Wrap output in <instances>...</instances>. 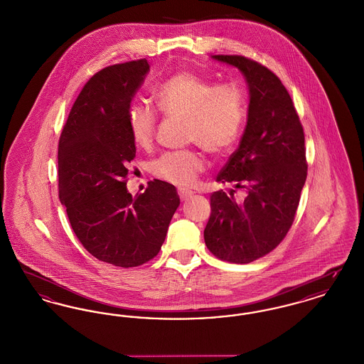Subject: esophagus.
Wrapping results in <instances>:
<instances>
[{
  "label": "esophagus",
  "instance_id": "obj_1",
  "mask_svg": "<svg viewBox=\"0 0 364 364\" xmlns=\"http://www.w3.org/2000/svg\"><path fill=\"white\" fill-rule=\"evenodd\" d=\"M177 192H178V196H180V199H181V200H188V199H191V198L193 196V192L190 190L180 188Z\"/></svg>",
  "mask_w": 364,
  "mask_h": 364
}]
</instances>
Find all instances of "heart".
<instances>
[{
	"label": "heart",
	"instance_id": "1",
	"mask_svg": "<svg viewBox=\"0 0 364 364\" xmlns=\"http://www.w3.org/2000/svg\"><path fill=\"white\" fill-rule=\"evenodd\" d=\"M154 98L164 114L186 120V140L198 143L208 154L225 156L242 138L247 102L240 87L215 85L195 72L183 70L161 83ZM128 127L134 143L150 149L156 136V110L134 102L128 109ZM150 169L159 180L188 187L205 171V159L196 149L165 151L151 161Z\"/></svg>",
	"mask_w": 364,
	"mask_h": 364
}]
</instances>
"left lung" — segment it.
Masks as SVG:
<instances>
[{
	"instance_id": "8db88e82",
	"label": "left lung",
	"mask_w": 364,
	"mask_h": 364,
	"mask_svg": "<svg viewBox=\"0 0 364 364\" xmlns=\"http://www.w3.org/2000/svg\"><path fill=\"white\" fill-rule=\"evenodd\" d=\"M213 58L242 70L250 105L240 144L217 176L245 198L236 200V190L211 193L205 242L218 259L250 263L273 251L294 224L307 178L304 132L277 75L242 55Z\"/></svg>"
}]
</instances>
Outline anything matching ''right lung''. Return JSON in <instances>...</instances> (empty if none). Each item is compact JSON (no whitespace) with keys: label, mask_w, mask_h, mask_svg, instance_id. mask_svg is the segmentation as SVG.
I'll return each instance as SVG.
<instances>
[{"label":"right lung","mask_w":364,"mask_h":364,"mask_svg":"<svg viewBox=\"0 0 364 364\" xmlns=\"http://www.w3.org/2000/svg\"><path fill=\"white\" fill-rule=\"evenodd\" d=\"M150 65L146 58L97 72L70 109L58 141V196L70 226L97 259L135 267L153 259L180 205L176 187L149 181L127 190L136 147L128 109Z\"/></svg>","instance_id":"1"}]
</instances>
